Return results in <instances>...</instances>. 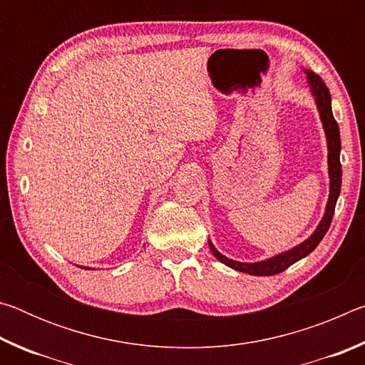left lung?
<instances>
[{
	"label": "left lung",
	"instance_id": "left-lung-1",
	"mask_svg": "<svg viewBox=\"0 0 365 365\" xmlns=\"http://www.w3.org/2000/svg\"><path fill=\"white\" fill-rule=\"evenodd\" d=\"M306 73H307L309 86H311L314 98H316V104H317L320 119H322V125L327 137V148H329V175H330L329 202H327L322 220H320V224L306 242L294 246L293 250H288L285 252H282V255L265 259V261H261V262L248 264V262H238V261H233V259H228L224 255H220V252L214 248L211 240H209V248H211L212 255L217 257L222 264H225L228 267H232L238 272H245V274H251L257 277L280 274V272L287 270L289 265L298 262L299 259L311 255V252L317 248V245L322 242L327 230L330 228L333 212H335L336 200L339 196V191H341V164H339L341 141H339V128L331 113V96H330L329 88H327V85L324 83V80L319 76H316L312 71H306Z\"/></svg>",
	"mask_w": 365,
	"mask_h": 365
}]
</instances>
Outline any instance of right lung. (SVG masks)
Wrapping results in <instances>:
<instances>
[{"instance_id":"obj_1","label":"right lung","mask_w":365,"mask_h":365,"mask_svg":"<svg viewBox=\"0 0 365 365\" xmlns=\"http://www.w3.org/2000/svg\"><path fill=\"white\" fill-rule=\"evenodd\" d=\"M83 269H86V267H83Z\"/></svg>"}]
</instances>
